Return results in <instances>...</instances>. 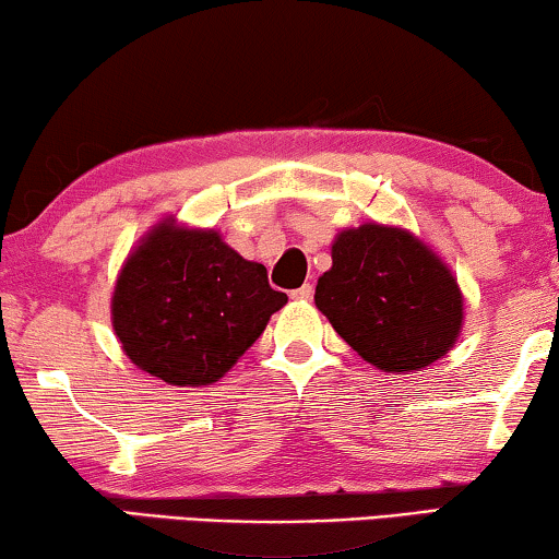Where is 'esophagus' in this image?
Wrapping results in <instances>:
<instances>
[{
    "label": "esophagus",
    "instance_id": "obj_1",
    "mask_svg": "<svg viewBox=\"0 0 559 559\" xmlns=\"http://www.w3.org/2000/svg\"><path fill=\"white\" fill-rule=\"evenodd\" d=\"M312 293H316V289H312V285L308 282V285L293 289V293H289V297H293V300H310Z\"/></svg>",
    "mask_w": 559,
    "mask_h": 559
}]
</instances>
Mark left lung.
<instances>
[{"mask_svg": "<svg viewBox=\"0 0 559 559\" xmlns=\"http://www.w3.org/2000/svg\"><path fill=\"white\" fill-rule=\"evenodd\" d=\"M316 305L364 361L419 371L455 346L463 295L453 272L404 228L364 224L333 241Z\"/></svg>", "mask_w": 559, "mask_h": 559, "instance_id": "left-lung-1", "label": "left lung"}]
</instances>
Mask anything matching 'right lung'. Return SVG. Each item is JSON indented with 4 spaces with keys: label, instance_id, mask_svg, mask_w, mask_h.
Instances as JSON below:
<instances>
[{
    "label": "right lung",
    "instance_id": "obj_1",
    "mask_svg": "<svg viewBox=\"0 0 559 559\" xmlns=\"http://www.w3.org/2000/svg\"><path fill=\"white\" fill-rule=\"evenodd\" d=\"M285 302L264 264L236 254L218 231L167 218L121 266L111 323L142 371L173 386H205L231 369Z\"/></svg>",
    "mask_w": 559,
    "mask_h": 559
}]
</instances>
